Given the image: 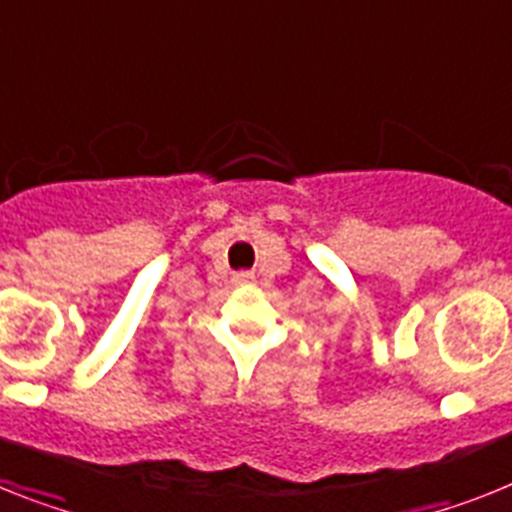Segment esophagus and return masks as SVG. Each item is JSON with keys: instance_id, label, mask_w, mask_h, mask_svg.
<instances>
[{"instance_id": "34e87169", "label": "esophagus", "mask_w": 512, "mask_h": 512, "mask_svg": "<svg viewBox=\"0 0 512 512\" xmlns=\"http://www.w3.org/2000/svg\"><path fill=\"white\" fill-rule=\"evenodd\" d=\"M251 282H253V274H251V272H238V274H233V285L243 287V285H251Z\"/></svg>"}]
</instances>
